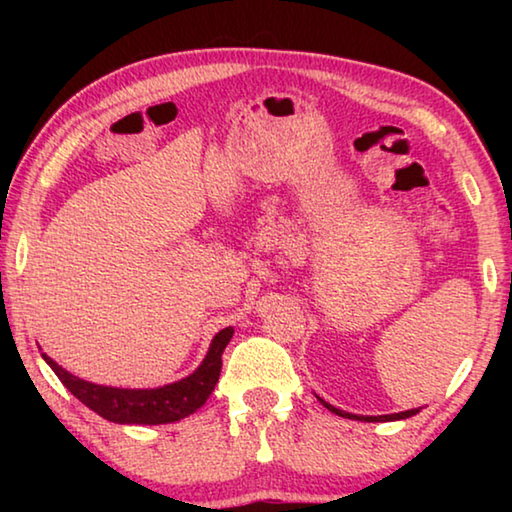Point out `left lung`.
Returning a JSON list of instances; mask_svg holds the SVG:
<instances>
[{
    "instance_id": "left-lung-1",
    "label": "left lung",
    "mask_w": 512,
    "mask_h": 512,
    "mask_svg": "<svg viewBox=\"0 0 512 512\" xmlns=\"http://www.w3.org/2000/svg\"><path fill=\"white\" fill-rule=\"evenodd\" d=\"M320 400V397H318ZM323 402V406L325 409H329L332 413H336V415H341V418H350V420H366V422H379V420H404V418H411V415H415L418 413L420 409H411V411H402V413H393V415H354V413H348V411H341V409H336V406H332V404H327L325 400H320Z\"/></svg>"
}]
</instances>
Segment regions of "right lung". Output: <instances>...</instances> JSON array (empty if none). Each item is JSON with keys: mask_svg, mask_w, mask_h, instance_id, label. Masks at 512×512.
<instances>
[{"mask_svg": "<svg viewBox=\"0 0 512 512\" xmlns=\"http://www.w3.org/2000/svg\"><path fill=\"white\" fill-rule=\"evenodd\" d=\"M232 334H235L232 327L221 329L212 339L203 363L192 375L160 388L99 386L81 377H74L72 372L60 368L47 354H42V359L49 363V368L56 372L67 391L74 397H79L88 409L99 413L101 418L117 424H167L187 418V415H192L207 402L216 381H219L221 357L225 345L232 339Z\"/></svg>", "mask_w": 512, "mask_h": 512, "instance_id": "obj_1", "label": "right lung"}]
</instances>
